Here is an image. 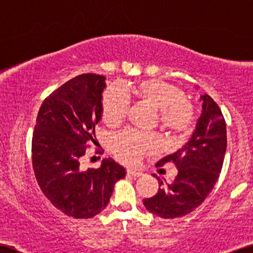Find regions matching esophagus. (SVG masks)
<instances>
[{"instance_id": "34e87169", "label": "esophagus", "mask_w": 253, "mask_h": 253, "mask_svg": "<svg viewBox=\"0 0 253 253\" xmlns=\"http://www.w3.org/2000/svg\"><path fill=\"white\" fill-rule=\"evenodd\" d=\"M127 175L128 176H133V177H139L142 176L143 174L141 171H136V170H131V169H127Z\"/></svg>"}]
</instances>
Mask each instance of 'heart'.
I'll list each match as a JSON object with an SVG mask.
<instances>
[{
    "label": "heart",
    "mask_w": 253,
    "mask_h": 253,
    "mask_svg": "<svg viewBox=\"0 0 253 253\" xmlns=\"http://www.w3.org/2000/svg\"><path fill=\"white\" fill-rule=\"evenodd\" d=\"M124 92L158 110V122L167 133L185 135L191 130L195 117L193 105L179 87L160 79H144L124 88V92L117 87L105 89L101 101V116L108 126L116 127L125 119L128 99ZM158 143L159 138L153 134L126 130L112 139L111 149L120 163L135 165L144 154L156 149Z\"/></svg>",
    "instance_id": "obj_1"
}]
</instances>
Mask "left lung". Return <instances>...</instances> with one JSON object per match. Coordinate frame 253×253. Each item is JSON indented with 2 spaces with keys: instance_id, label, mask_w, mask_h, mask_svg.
Wrapping results in <instances>:
<instances>
[{
  "instance_id": "obj_1",
  "label": "left lung",
  "mask_w": 253,
  "mask_h": 253,
  "mask_svg": "<svg viewBox=\"0 0 253 253\" xmlns=\"http://www.w3.org/2000/svg\"><path fill=\"white\" fill-rule=\"evenodd\" d=\"M202 114L193 135L182 149L163 158L156 167L174 164L178 172L174 182L164 185L152 198L143 200L151 213L177 218L190 213L205 201L223 168L227 146L226 123L220 108L208 94L201 96Z\"/></svg>"
}]
</instances>
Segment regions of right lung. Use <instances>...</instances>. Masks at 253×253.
<instances>
[{"instance_id": "1", "label": "right lung", "mask_w": 253, "mask_h": 253, "mask_svg": "<svg viewBox=\"0 0 253 253\" xmlns=\"http://www.w3.org/2000/svg\"><path fill=\"white\" fill-rule=\"evenodd\" d=\"M104 81L102 75L83 74L53 90L41 105L33 131L32 161L41 190L56 209L77 219L100 213L115 183L126 175L111 159L100 168L81 166L88 143H96Z\"/></svg>"}]
</instances>
